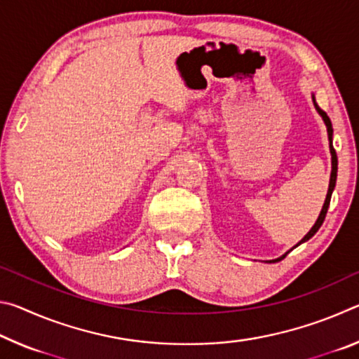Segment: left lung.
<instances>
[{
	"mask_svg": "<svg viewBox=\"0 0 359 359\" xmlns=\"http://www.w3.org/2000/svg\"><path fill=\"white\" fill-rule=\"evenodd\" d=\"M312 101H313V106H315V109H317V112L320 114V117L323 118L325 125H326L327 141H330V151H331V177H330V187H327V193H326L325 204H323V208H321V212H320V215H318V218H317V222H315V224H313V226L311 228V231H309V233H307L306 236H304V238H302L299 242H297V244H296L293 248H296L297 245H301L302 242H306V241L311 239L312 236H313L315 233H317V231L320 229L321 224H323V222H325V217H326V212H327V208H330L331 194H332V191H334V187H336V180H337V155H336V150H334V147H332V125H331V120H330V117H327V115H326V112H325V111H321V109L318 107L317 101H315V95H312ZM293 248H291V250H293ZM287 253H288V252H287ZM287 253L282 255V257L276 258V259L266 261V263H277V261H280V259H283L285 257H287Z\"/></svg>",
	"mask_w": 359,
	"mask_h": 359,
	"instance_id": "8db88e82",
	"label": "left lung"
}]
</instances>
